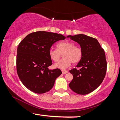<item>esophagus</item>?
I'll return each instance as SVG.
<instances>
[{
	"label": "esophagus",
	"mask_w": 120,
	"mask_h": 120,
	"mask_svg": "<svg viewBox=\"0 0 120 120\" xmlns=\"http://www.w3.org/2000/svg\"><path fill=\"white\" fill-rule=\"evenodd\" d=\"M67 73H68V71H65V70H62V73L63 74H67Z\"/></svg>",
	"instance_id": "esophagus-1"
}]
</instances>
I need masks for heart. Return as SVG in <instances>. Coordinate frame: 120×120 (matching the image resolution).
<instances>
[{
  "mask_svg": "<svg viewBox=\"0 0 120 120\" xmlns=\"http://www.w3.org/2000/svg\"><path fill=\"white\" fill-rule=\"evenodd\" d=\"M57 49L51 48L49 50V55L53 61H57L63 54L64 57L55 63L54 67L56 68L65 69L71 65V63L77 64L82 58V50L78 46H74L70 41H63L57 45Z\"/></svg>",
  "mask_w": 120,
  "mask_h": 120,
  "instance_id": "b5f03b06",
  "label": "heart"
}]
</instances>
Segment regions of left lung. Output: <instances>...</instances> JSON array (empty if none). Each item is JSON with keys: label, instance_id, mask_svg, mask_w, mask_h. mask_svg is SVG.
Returning <instances> with one entry per match:
<instances>
[{"label": "left lung", "instance_id": "8db88e82", "mask_svg": "<svg viewBox=\"0 0 120 120\" xmlns=\"http://www.w3.org/2000/svg\"><path fill=\"white\" fill-rule=\"evenodd\" d=\"M77 42L82 50V58L76 68L70 71L73 78L69 86L74 93L86 95L100 86L105 77L107 61L104 49L98 40L85 34L68 35Z\"/></svg>", "mask_w": 120, "mask_h": 120}]
</instances>
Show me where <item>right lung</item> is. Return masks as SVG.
<instances>
[{
    "label": "right lung",
    "mask_w": 120,
    "mask_h": 120,
    "mask_svg": "<svg viewBox=\"0 0 120 120\" xmlns=\"http://www.w3.org/2000/svg\"><path fill=\"white\" fill-rule=\"evenodd\" d=\"M62 34L39 31L25 37L17 47V72L27 89L37 94L49 91L62 74L59 69L51 70L49 50L54 43L65 39Z\"/></svg>",
    "instance_id": "right-lung-1"
}]
</instances>
